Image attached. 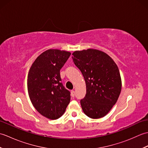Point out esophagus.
<instances>
[{
    "label": "esophagus",
    "instance_id": "esophagus-1",
    "mask_svg": "<svg viewBox=\"0 0 148 148\" xmlns=\"http://www.w3.org/2000/svg\"><path fill=\"white\" fill-rule=\"evenodd\" d=\"M71 95L72 97H74V95H75V92H74V90H72V91H71Z\"/></svg>",
    "mask_w": 148,
    "mask_h": 148
}]
</instances>
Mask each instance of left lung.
Wrapping results in <instances>:
<instances>
[{"mask_svg":"<svg viewBox=\"0 0 148 148\" xmlns=\"http://www.w3.org/2000/svg\"><path fill=\"white\" fill-rule=\"evenodd\" d=\"M72 55L86 83V95L81 100L83 111L92 119L102 118L117 102L121 93L118 66L108 54L98 49L76 51Z\"/></svg>","mask_w":148,"mask_h":148,"instance_id":"obj_1","label":"left lung"}]
</instances>
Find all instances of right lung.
I'll return each mask as SVG.
<instances>
[{"label": "right lung", "instance_id": "right-lung-1", "mask_svg": "<svg viewBox=\"0 0 148 148\" xmlns=\"http://www.w3.org/2000/svg\"><path fill=\"white\" fill-rule=\"evenodd\" d=\"M71 55L64 50H46L34 62L28 74L31 102L40 114L50 119L61 117L70 102L71 93L61 83L60 71Z\"/></svg>", "mask_w": 148, "mask_h": 148}]
</instances>
